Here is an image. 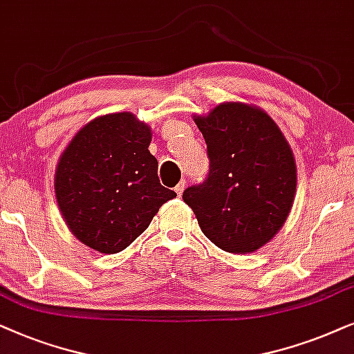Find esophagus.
<instances>
[{"label": "esophagus", "mask_w": 354, "mask_h": 354, "mask_svg": "<svg viewBox=\"0 0 354 354\" xmlns=\"http://www.w3.org/2000/svg\"><path fill=\"white\" fill-rule=\"evenodd\" d=\"M185 186H186V181H181L180 185H178L176 187H174V192H176L178 196L183 194V191H185Z\"/></svg>", "instance_id": "obj_1"}]
</instances>
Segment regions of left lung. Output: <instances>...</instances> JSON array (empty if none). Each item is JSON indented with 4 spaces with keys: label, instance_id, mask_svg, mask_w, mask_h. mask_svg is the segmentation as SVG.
Wrapping results in <instances>:
<instances>
[{
    "label": "left lung",
    "instance_id": "left-lung-1",
    "mask_svg": "<svg viewBox=\"0 0 354 354\" xmlns=\"http://www.w3.org/2000/svg\"><path fill=\"white\" fill-rule=\"evenodd\" d=\"M204 136L209 174L183 201L202 233L226 252H254L283 226L296 192V165L288 142L267 113L223 103L196 118Z\"/></svg>",
    "mask_w": 354,
    "mask_h": 354
}]
</instances>
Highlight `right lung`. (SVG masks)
I'll list each match as a JSON object with an SVG mask.
<instances>
[{
	"instance_id": "right-lung-1",
	"label": "right lung",
	"mask_w": 354,
	"mask_h": 354,
	"mask_svg": "<svg viewBox=\"0 0 354 354\" xmlns=\"http://www.w3.org/2000/svg\"><path fill=\"white\" fill-rule=\"evenodd\" d=\"M149 126L131 113L88 122L61 155L55 192L74 236L103 254L126 249L176 192L160 185Z\"/></svg>"
}]
</instances>
